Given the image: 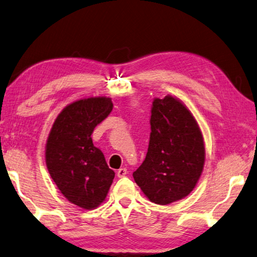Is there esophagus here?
<instances>
[{"label": "esophagus", "mask_w": 257, "mask_h": 257, "mask_svg": "<svg viewBox=\"0 0 257 257\" xmlns=\"http://www.w3.org/2000/svg\"><path fill=\"white\" fill-rule=\"evenodd\" d=\"M116 175H117V177H119V178L124 177L125 175H127V169H125V168H120L119 170H117Z\"/></svg>", "instance_id": "obj_1"}]
</instances>
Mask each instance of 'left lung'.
I'll list each match as a JSON object with an SVG mask.
<instances>
[{
	"instance_id": "8db88e82",
	"label": "left lung",
	"mask_w": 257,
	"mask_h": 257,
	"mask_svg": "<svg viewBox=\"0 0 257 257\" xmlns=\"http://www.w3.org/2000/svg\"><path fill=\"white\" fill-rule=\"evenodd\" d=\"M145 160L134 180L151 201L168 205L194 189L205 162V145L197 121L172 96L154 98Z\"/></svg>"
}]
</instances>
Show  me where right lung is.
<instances>
[{
	"label": "right lung",
	"mask_w": 257,
	"mask_h": 257,
	"mask_svg": "<svg viewBox=\"0 0 257 257\" xmlns=\"http://www.w3.org/2000/svg\"><path fill=\"white\" fill-rule=\"evenodd\" d=\"M112 109L106 97L74 101L60 112L49 134L46 160L50 176L65 198L81 208L99 206L115 175L91 138Z\"/></svg>",
	"instance_id": "obj_1"
}]
</instances>
